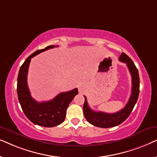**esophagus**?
<instances>
[{
    "instance_id": "1",
    "label": "esophagus",
    "mask_w": 157,
    "mask_h": 157,
    "mask_svg": "<svg viewBox=\"0 0 157 157\" xmlns=\"http://www.w3.org/2000/svg\"><path fill=\"white\" fill-rule=\"evenodd\" d=\"M78 90H79V91L80 92H83V91H84V90H85V86L83 85H80L79 86V87H78Z\"/></svg>"
}]
</instances>
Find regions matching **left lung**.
<instances>
[{
  "label": "left lung",
  "instance_id": "8db88e82",
  "mask_svg": "<svg viewBox=\"0 0 157 157\" xmlns=\"http://www.w3.org/2000/svg\"><path fill=\"white\" fill-rule=\"evenodd\" d=\"M119 61L126 64L132 75V87L129 100L121 110L113 113H108L101 111H94L90 109L86 97L84 96L85 101L83 109V114L87 121L95 126L101 128H111L121 124L127 119L132 113L138 99L139 94V76L138 69L132 60L126 53H121L119 56Z\"/></svg>",
  "mask_w": 157,
  "mask_h": 157
}]
</instances>
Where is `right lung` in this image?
I'll return each instance as SVG.
<instances>
[{
  "label": "right lung",
  "instance_id": "right-lung-1",
  "mask_svg": "<svg viewBox=\"0 0 157 157\" xmlns=\"http://www.w3.org/2000/svg\"><path fill=\"white\" fill-rule=\"evenodd\" d=\"M57 46H48L38 50L29 56L21 66L17 82V94L19 103L25 117L32 123L45 127H53L63 123L65 120L66 109L74 96L78 94L77 88L63 92L48 101L38 102L31 97L27 84V75L30 62L38 53Z\"/></svg>",
  "mask_w": 157,
  "mask_h": 157
}]
</instances>
